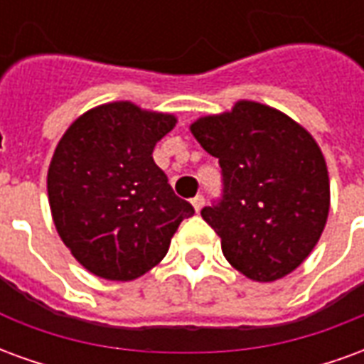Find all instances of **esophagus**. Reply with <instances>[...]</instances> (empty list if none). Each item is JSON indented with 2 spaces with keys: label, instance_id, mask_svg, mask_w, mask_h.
<instances>
[{
  "label": "esophagus",
  "instance_id": "obj_1",
  "mask_svg": "<svg viewBox=\"0 0 364 364\" xmlns=\"http://www.w3.org/2000/svg\"><path fill=\"white\" fill-rule=\"evenodd\" d=\"M191 205H193V208H195L197 213H200V208L205 206V198H203V195H197V197L191 200Z\"/></svg>",
  "mask_w": 364,
  "mask_h": 364
}]
</instances>
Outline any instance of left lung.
<instances>
[{"label":"left lung","instance_id":"left-lung-1","mask_svg":"<svg viewBox=\"0 0 364 364\" xmlns=\"http://www.w3.org/2000/svg\"><path fill=\"white\" fill-rule=\"evenodd\" d=\"M191 132L222 167L220 203L200 214L247 279L273 282L312 253L329 213V175L314 136L257 101L206 114Z\"/></svg>","mask_w":364,"mask_h":364}]
</instances>
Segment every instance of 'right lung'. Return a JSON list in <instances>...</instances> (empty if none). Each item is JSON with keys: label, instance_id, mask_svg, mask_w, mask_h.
Segmentation results:
<instances>
[{"label": "right lung", "instance_id": "add662e5", "mask_svg": "<svg viewBox=\"0 0 364 364\" xmlns=\"http://www.w3.org/2000/svg\"><path fill=\"white\" fill-rule=\"evenodd\" d=\"M175 114L112 101L70 124L48 166V203L66 247L90 273L134 281L166 257L193 206L173 193L151 151Z\"/></svg>", "mask_w": 364, "mask_h": 364}]
</instances>
